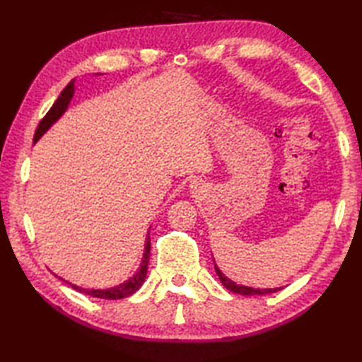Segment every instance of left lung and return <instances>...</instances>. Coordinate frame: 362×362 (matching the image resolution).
Instances as JSON below:
<instances>
[{"instance_id":"8db88e82","label":"left lung","mask_w":362,"mask_h":362,"mask_svg":"<svg viewBox=\"0 0 362 362\" xmlns=\"http://www.w3.org/2000/svg\"><path fill=\"white\" fill-rule=\"evenodd\" d=\"M214 269H216V274L219 276L221 283L224 284V286L232 291V292H236V294H241V296H264V294H272V292H276L280 291L281 288H275V289H253V288H247V286H243V284H236L235 281H232L230 279H227V276L222 274L219 269L216 267V264H214Z\"/></svg>"}]
</instances>
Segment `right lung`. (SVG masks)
<instances>
[{
  "mask_svg": "<svg viewBox=\"0 0 362 362\" xmlns=\"http://www.w3.org/2000/svg\"><path fill=\"white\" fill-rule=\"evenodd\" d=\"M73 91H74V81H71L68 86L64 88L62 93L57 98V101L52 104L51 109L48 110V113L45 115L43 119L40 121V124H38L37 130H35V135H34V143L40 138L46 130L51 127L52 122H56L60 117H62V113L66 110L68 104L71 101V96H73ZM151 240L148 236V241H146V250H144V257H143V263L140 271H138L132 279L127 280L126 283L119 284V286H115L110 289H82L74 286V284H70L71 288H74L76 291H81L83 294L91 296V297H96V298H105V300H118V298H126L129 296H132L134 292H136L138 289L141 288V284L146 279V274H148V263H149V255H151Z\"/></svg>",
  "mask_w": 362,
  "mask_h": 362,
  "instance_id": "1",
  "label": "right lung"
}]
</instances>
